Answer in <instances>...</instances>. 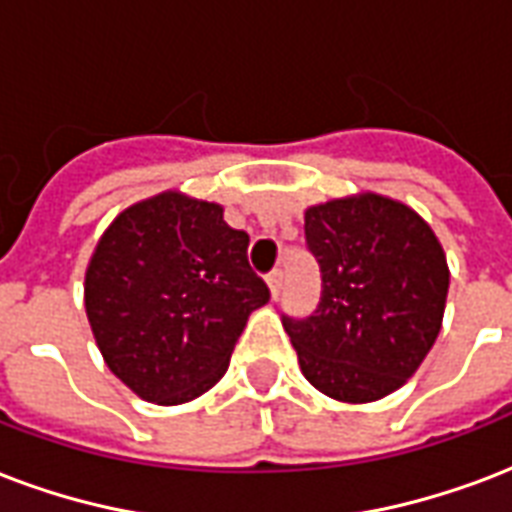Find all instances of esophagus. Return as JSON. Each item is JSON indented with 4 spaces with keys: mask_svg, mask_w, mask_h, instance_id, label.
<instances>
[{
    "mask_svg": "<svg viewBox=\"0 0 512 512\" xmlns=\"http://www.w3.org/2000/svg\"><path fill=\"white\" fill-rule=\"evenodd\" d=\"M265 284H268V290H271V298H276L279 290H282V271L268 273V276H265Z\"/></svg>",
    "mask_w": 512,
    "mask_h": 512,
    "instance_id": "34e87169",
    "label": "esophagus"
}]
</instances>
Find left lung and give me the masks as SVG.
<instances>
[{"instance_id": "1", "label": "left lung", "mask_w": 512, "mask_h": 512, "mask_svg": "<svg viewBox=\"0 0 512 512\" xmlns=\"http://www.w3.org/2000/svg\"><path fill=\"white\" fill-rule=\"evenodd\" d=\"M303 220L322 295L284 330L308 384L338 403H376L419 370L443 327V244L411 206L370 190L308 206Z\"/></svg>"}]
</instances>
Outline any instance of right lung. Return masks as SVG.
I'll list each match as a JSON object with an SVG mask.
<instances>
[{
	"mask_svg": "<svg viewBox=\"0 0 512 512\" xmlns=\"http://www.w3.org/2000/svg\"><path fill=\"white\" fill-rule=\"evenodd\" d=\"M222 206L179 190L117 214L85 268V314L107 368L147 403L182 405L228 370L268 287Z\"/></svg>",
	"mask_w": 512,
	"mask_h": 512,
	"instance_id": "1",
	"label": "right lung"
}]
</instances>
